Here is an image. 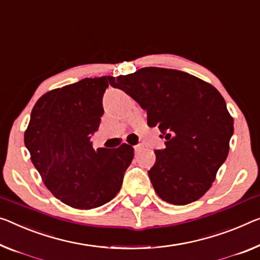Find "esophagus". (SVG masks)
Returning <instances> with one entry per match:
<instances>
[{"label":"esophagus","mask_w":260,"mask_h":260,"mask_svg":"<svg viewBox=\"0 0 260 260\" xmlns=\"http://www.w3.org/2000/svg\"><path fill=\"white\" fill-rule=\"evenodd\" d=\"M134 149H135V152L138 154L139 152H142V150H143V145H136V146L134 147Z\"/></svg>","instance_id":"obj_1"}]
</instances>
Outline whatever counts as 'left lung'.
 Wrapping results in <instances>:
<instances>
[{"label":"left lung","mask_w":260,"mask_h":260,"mask_svg":"<svg viewBox=\"0 0 260 260\" xmlns=\"http://www.w3.org/2000/svg\"><path fill=\"white\" fill-rule=\"evenodd\" d=\"M147 113V125L166 139L155 150L150 180L164 201L185 206L211 187L229 153L234 119L224 99L210 85L186 72L144 67L111 80Z\"/></svg>","instance_id":"left-lung-1"}]
</instances>
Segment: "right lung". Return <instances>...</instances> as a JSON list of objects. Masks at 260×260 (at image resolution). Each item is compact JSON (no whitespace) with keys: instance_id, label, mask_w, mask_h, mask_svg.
<instances>
[{"instance_id":"right-lung-1","label":"right lung","mask_w":260,"mask_h":260,"mask_svg":"<svg viewBox=\"0 0 260 260\" xmlns=\"http://www.w3.org/2000/svg\"><path fill=\"white\" fill-rule=\"evenodd\" d=\"M113 79L86 78L44 94L24 134L45 186L73 208H96L113 200L134 159L127 144L95 150L91 142L105 111L103 94Z\"/></svg>"}]
</instances>
